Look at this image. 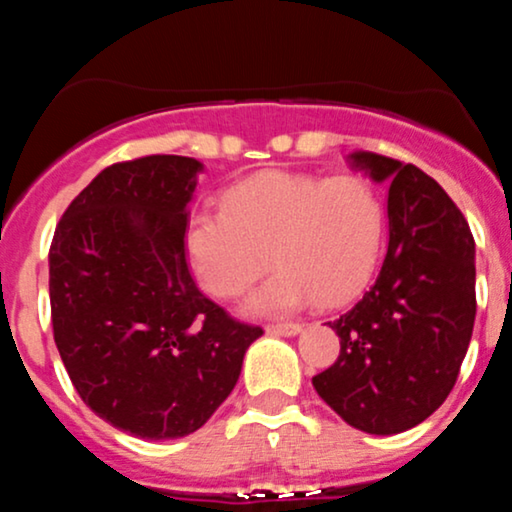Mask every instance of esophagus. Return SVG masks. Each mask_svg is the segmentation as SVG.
<instances>
[{
    "label": "esophagus",
    "instance_id": "1",
    "mask_svg": "<svg viewBox=\"0 0 512 512\" xmlns=\"http://www.w3.org/2000/svg\"><path fill=\"white\" fill-rule=\"evenodd\" d=\"M303 327L298 322H276V325H269L267 332L279 334V337H293V334L301 332Z\"/></svg>",
    "mask_w": 512,
    "mask_h": 512
}]
</instances>
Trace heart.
Wrapping results in <instances>:
<instances>
[{
  "label": "heart",
  "mask_w": 512,
  "mask_h": 512,
  "mask_svg": "<svg viewBox=\"0 0 512 512\" xmlns=\"http://www.w3.org/2000/svg\"><path fill=\"white\" fill-rule=\"evenodd\" d=\"M385 204L363 175L262 170L228 187L223 209L187 219L185 250L211 296H243L269 267L272 279L248 301L250 313H289L317 298L337 305L356 296L378 267Z\"/></svg>",
  "instance_id": "obj_1"
}]
</instances>
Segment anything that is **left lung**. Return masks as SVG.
I'll use <instances>...</instances> for the list:
<instances>
[{
    "label": "left lung",
    "mask_w": 512,
    "mask_h": 512,
    "mask_svg": "<svg viewBox=\"0 0 512 512\" xmlns=\"http://www.w3.org/2000/svg\"><path fill=\"white\" fill-rule=\"evenodd\" d=\"M349 163L390 182V243L375 284L330 322L342 349L313 385L349 426L392 436L428 419L455 387L477 315L474 238L424 170L370 151Z\"/></svg>",
    "instance_id": "obj_1"
}]
</instances>
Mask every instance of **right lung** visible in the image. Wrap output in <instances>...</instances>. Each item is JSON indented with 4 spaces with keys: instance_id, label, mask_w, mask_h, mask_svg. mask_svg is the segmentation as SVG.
Masks as SVG:
<instances>
[{
    "instance_id": "right-lung-1",
    "label": "right lung",
    "mask_w": 512,
    "mask_h": 512,
    "mask_svg": "<svg viewBox=\"0 0 512 512\" xmlns=\"http://www.w3.org/2000/svg\"><path fill=\"white\" fill-rule=\"evenodd\" d=\"M204 166L144 156L108 166L69 204L50 245L52 332L93 414L137 438L195 433L238 383L262 327L197 289L187 204Z\"/></svg>"
}]
</instances>
